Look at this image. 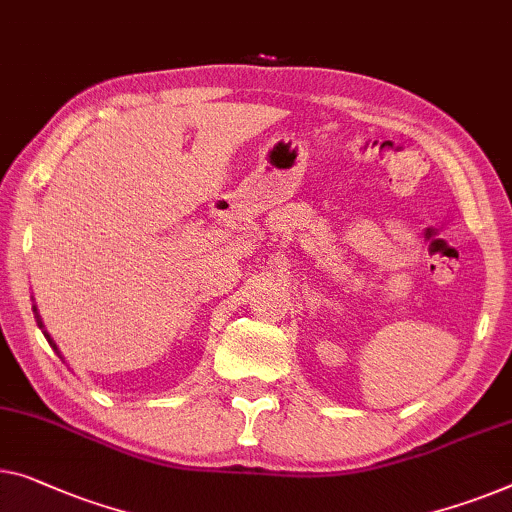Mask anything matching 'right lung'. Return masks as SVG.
Masks as SVG:
<instances>
[{"mask_svg": "<svg viewBox=\"0 0 512 512\" xmlns=\"http://www.w3.org/2000/svg\"><path fill=\"white\" fill-rule=\"evenodd\" d=\"M32 309H34V314H36V323H39V328H41V330H43V335H46V339H48V344H50V346H53V348H55V351H57V344H55V342H53V337H50V335H48V332H46V328H43V321H41V316H39V311H36V305H34V307H32ZM57 353H59V351H57Z\"/></svg>", "mask_w": 512, "mask_h": 512, "instance_id": "obj_1", "label": "right lung"}]
</instances>
